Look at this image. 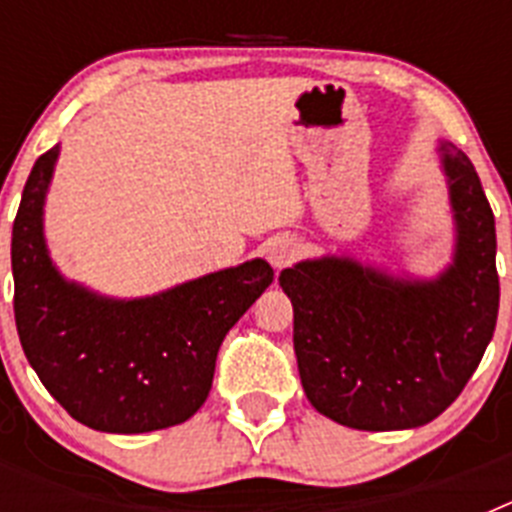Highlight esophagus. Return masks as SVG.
<instances>
[{
    "label": "esophagus",
    "mask_w": 512,
    "mask_h": 512,
    "mask_svg": "<svg viewBox=\"0 0 512 512\" xmlns=\"http://www.w3.org/2000/svg\"><path fill=\"white\" fill-rule=\"evenodd\" d=\"M300 256V246H297L292 238H277V241H271L269 248H266V259L274 269H284L292 261Z\"/></svg>",
    "instance_id": "obj_1"
}]
</instances>
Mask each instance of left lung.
<instances>
[{
  "label": "left lung",
  "instance_id": "left-lung-1",
  "mask_svg": "<svg viewBox=\"0 0 512 512\" xmlns=\"http://www.w3.org/2000/svg\"><path fill=\"white\" fill-rule=\"evenodd\" d=\"M436 156L454 220L451 264L436 277L336 253L279 274L295 310L302 390L320 415L356 431L431 423L461 395L495 333V215L467 153L438 140Z\"/></svg>",
  "mask_w": 512,
  "mask_h": 512
}]
</instances>
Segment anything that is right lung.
<instances>
[{"instance_id": "right-lung-1", "label": "right lung", "mask_w": 512, "mask_h": 512, "mask_svg": "<svg viewBox=\"0 0 512 512\" xmlns=\"http://www.w3.org/2000/svg\"><path fill=\"white\" fill-rule=\"evenodd\" d=\"M61 146L35 161L12 225L15 323L27 361L63 410L102 433H148L205 405L225 333L274 282L243 261L146 297H107L66 279L45 243Z\"/></svg>"}]
</instances>
